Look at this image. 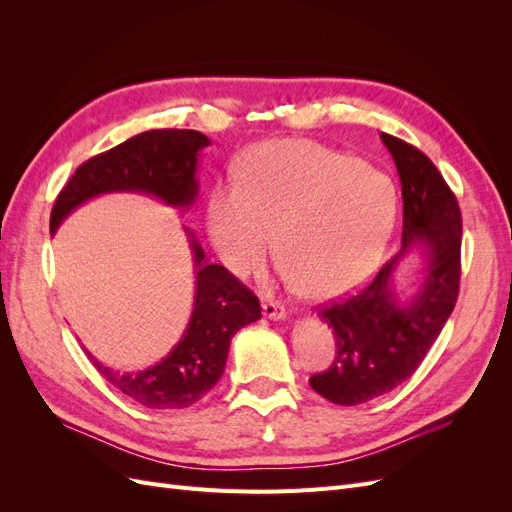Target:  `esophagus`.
I'll return each instance as SVG.
<instances>
[{"instance_id":"esophagus-1","label":"esophagus","mask_w":512,"mask_h":512,"mask_svg":"<svg viewBox=\"0 0 512 512\" xmlns=\"http://www.w3.org/2000/svg\"><path fill=\"white\" fill-rule=\"evenodd\" d=\"M262 314H265V318H271V320H284L286 318V309H284V305H280L275 299L265 297V299H262Z\"/></svg>"}]
</instances>
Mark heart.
<instances>
[{
	"instance_id": "obj_1",
	"label": "heart",
	"mask_w": 512,
	"mask_h": 512,
	"mask_svg": "<svg viewBox=\"0 0 512 512\" xmlns=\"http://www.w3.org/2000/svg\"><path fill=\"white\" fill-rule=\"evenodd\" d=\"M397 218L389 177L350 153L307 138L254 147L237 181L213 185L207 232L235 273L256 269L275 247L312 299H335L376 269Z\"/></svg>"
}]
</instances>
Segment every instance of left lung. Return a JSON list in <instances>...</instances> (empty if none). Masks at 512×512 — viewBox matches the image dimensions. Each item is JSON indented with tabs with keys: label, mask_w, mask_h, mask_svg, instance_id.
I'll return each instance as SVG.
<instances>
[{
	"label": "left lung",
	"mask_w": 512,
	"mask_h": 512,
	"mask_svg": "<svg viewBox=\"0 0 512 512\" xmlns=\"http://www.w3.org/2000/svg\"><path fill=\"white\" fill-rule=\"evenodd\" d=\"M395 160L404 232L401 250L350 299L320 307L335 335V359L309 378L312 389L337 406H359L393 391L423 363L451 316L461 277V211L448 183L421 149L380 134ZM428 254L426 282L401 306L392 290L394 267L412 244Z\"/></svg>",
	"instance_id": "obj_1"
}]
</instances>
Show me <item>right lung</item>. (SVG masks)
Returning a JSON list of instances; mask_svg holds the SVG:
<instances>
[{
  "mask_svg": "<svg viewBox=\"0 0 512 512\" xmlns=\"http://www.w3.org/2000/svg\"><path fill=\"white\" fill-rule=\"evenodd\" d=\"M209 138L196 130H149L89 158L64 185L51 211V232L85 200L108 192H141L173 207H190L198 194V153ZM196 262V294L188 329L166 359L138 374H117L98 363L100 374L123 395L151 410L188 408L224 374L230 339L260 318V301L222 265H207L190 235Z\"/></svg>",
  "mask_w": 512,
  "mask_h": 512,
  "instance_id": "add662e5",
  "label": "right lung"
}]
</instances>
